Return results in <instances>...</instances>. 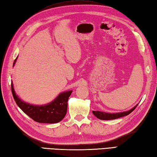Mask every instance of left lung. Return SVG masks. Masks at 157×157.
Here are the masks:
<instances>
[{
	"label": "left lung",
	"instance_id": "obj_1",
	"mask_svg": "<svg viewBox=\"0 0 157 157\" xmlns=\"http://www.w3.org/2000/svg\"><path fill=\"white\" fill-rule=\"evenodd\" d=\"M138 104L133 107V108L131 109L128 111H126L123 112H118V113H106L104 112H101V111H93V114L96 116L100 120H103V121H109V120H113L116 118H119L121 117H123V116H127L131 113L133 110L136 108Z\"/></svg>",
	"mask_w": 157,
	"mask_h": 157
}]
</instances>
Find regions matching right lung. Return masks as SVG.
<instances>
[{
	"label": "right lung",
	"mask_w": 157,
	"mask_h": 157,
	"mask_svg": "<svg viewBox=\"0 0 157 157\" xmlns=\"http://www.w3.org/2000/svg\"><path fill=\"white\" fill-rule=\"evenodd\" d=\"M17 58L14 60L13 66ZM11 92L18 107L33 121L41 123H56L64 118L67 110L68 99L72 90L63 92L52 102L45 105H36L24 102L15 93L13 82L11 81Z\"/></svg>",
	"instance_id": "add662e5"
}]
</instances>
